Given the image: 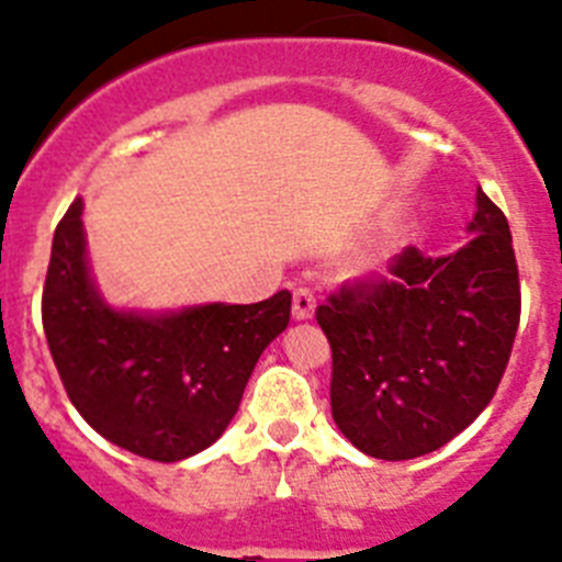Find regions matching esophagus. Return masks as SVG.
<instances>
[{"instance_id":"esophagus-1","label":"esophagus","mask_w":562,"mask_h":562,"mask_svg":"<svg viewBox=\"0 0 562 562\" xmlns=\"http://www.w3.org/2000/svg\"><path fill=\"white\" fill-rule=\"evenodd\" d=\"M316 311V293L311 288H296L293 291V318H311Z\"/></svg>"}]
</instances>
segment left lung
Wrapping results in <instances>:
<instances>
[{
  "label": "left lung",
  "mask_w": 562,
  "mask_h": 562,
  "mask_svg": "<svg viewBox=\"0 0 562 562\" xmlns=\"http://www.w3.org/2000/svg\"><path fill=\"white\" fill-rule=\"evenodd\" d=\"M473 232L453 255L408 246L392 277L344 282L316 307L333 350L336 426L367 457H426L487 408L520 322L504 212L479 190Z\"/></svg>",
  "instance_id": "obj_1"
}]
</instances>
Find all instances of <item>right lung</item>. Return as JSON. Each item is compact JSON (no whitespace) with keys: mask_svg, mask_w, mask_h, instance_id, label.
I'll list each match as a JSON object with an SVG mask.
<instances>
[{"mask_svg":"<svg viewBox=\"0 0 562 562\" xmlns=\"http://www.w3.org/2000/svg\"><path fill=\"white\" fill-rule=\"evenodd\" d=\"M83 201L55 226L42 322L60 383L109 442L154 462L210 448L235 417L257 358L291 322V293L255 305L114 311L86 262Z\"/></svg>","mask_w":562,"mask_h":562,"instance_id":"1","label":"right lung"}]
</instances>
